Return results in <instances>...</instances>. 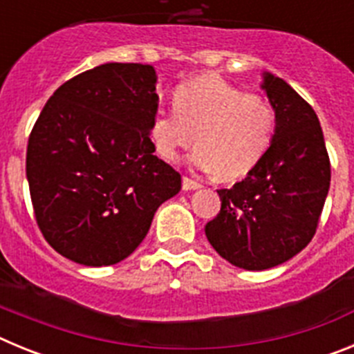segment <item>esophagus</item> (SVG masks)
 <instances>
[{"label": "esophagus", "mask_w": 354, "mask_h": 354, "mask_svg": "<svg viewBox=\"0 0 354 354\" xmlns=\"http://www.w3.org/2000/svg\"><path fill=\"white\" fill-rule=\"evenodd\" d=\"M198 187H202V184L196 183V180L189 179V177H184V179H183V189H184V192H192V189H198Z\"/></svg>", "instance_id": "1"}]
</instances>
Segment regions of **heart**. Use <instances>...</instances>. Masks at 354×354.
<instances>
[{"label":"heart","mask_w":354,"mask_h":354,"mask_svg":"<svg viewBox=\"0 0 354 354\" xmlns=\"http://www.w3.org/2000/svg\"><path fill=\"white\" fill-rule=\"evenodd\" d=\"M175 108L158 109L150 136L167 161L196 143L193 154L198 170L225 179H239L253 170L273 142L277 117L271 102L259 93H246L220 76L207 74L175 90Z\"/></svg>","instance_id":"1"}]
</instances>
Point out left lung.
Returning <instances> with one entry per match:
<instances>
[{
  "label": "left lung",
  "mask_w": 354,
  "mask_h": 354,
  "mask_svg": "<svg viewBox=\"0 0 354 354\" xmlns=\"http://www.w3.org/2000/svg\"><path fill=\"white\" fill-rule=\"evenodd\" d=\"M262 90L277 126L264 158L230 189L205 236L225 261L248 271L270 270L312 241L331 179L330 158L312 106L282 77L264 72Z\"/></svg>",
  "instance_id": "8db88e82"
}]
</instances>
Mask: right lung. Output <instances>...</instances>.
Returning <instances> with one entry per match:
<instances>
[{"instance_id":"obj_1","label":"right lung","mask_w":354,"mask_h":354,"mask_svg":"<svg viewBox=\"0 0 354 354\" xmlns=\"http://www.w3.org/2000/svg\"><path fill=\"white\" fill-rule=\"evenodd\" d=\"M152 65L104 64L65 81L31 129L26 177L40 232L83 266L129 257L180 174L154 156Z\"/></svg>"}]
</instances>
